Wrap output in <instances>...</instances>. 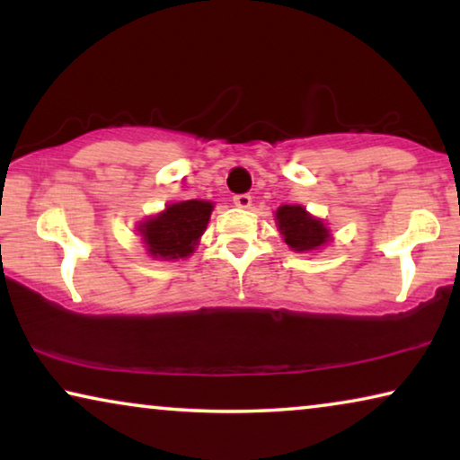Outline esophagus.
I'll list each match as a JSON object with an SVG mask.
<instances>
[{"label":"esophagus","mask_w":460,"mask_h":460,"mask_svg":"<svg viewBox=\"0 0 460 460\" xmlns=\"http://www.w3.org/2000/svg\"><path fill=\"white\" fill-rule=\"evenodd\" d=\"M233 204H235L237 208L248 210L250 206H252V196H248V193H239V196L233 198Z\"/></svg>","instance_id":"obj_1"}]
</instances>
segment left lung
Segmentation results:
<instances>
[{
  "instance_id": "8db88e82",
  "label": "left lung",
  "mask_w": 460,
  "mask_h": 460,
  "mask_svg": "<svg viewBox=\"0 0 460 460\" xmlns=\"http://www.w3.org/2000/svg\"><path fill=\"white\" fill-rule=\"evenodd\" d=\"M275 223L283 242L294 252L323 250L332 242V231L321 218L310 215L300 204H283L275 212Z\"/></svg>"
}]
</instances>
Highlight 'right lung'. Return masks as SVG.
Here are the masks:
<instances>
[{
	"instance_id": "obj_1",
	"label": "right lung",
	"mask_w": 460,
	"mask_h": 460,
	"mask_svg": "<svg viewBox=\"0 0 460 460\" xmlns=\"http://www.w3.org/2000/svg\"><path fill=\"white\" fill-rule=\"evenodd\" d=\"M215 204L208 199H185L168 204L163 212L141 221L137 233L147 254L156 261H179L196 252L199 237L208 227Z\"/></svg>"
}]
</instances>
